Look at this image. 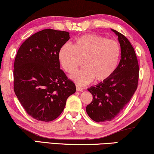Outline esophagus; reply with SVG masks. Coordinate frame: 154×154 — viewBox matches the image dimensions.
Here are the masks:
<instances>
[{"mask_svg":"<svg viewBox=\"0 0 154 154\" xmlns=\"http://www.w3.org/2000/svg\"><path fill=\"white\" fill-rule=\"evenodd\" d=\"M76 90H77V91H79V92H81V91H83V88L80 87L79 85H76Z\"/></svg>","mask_w":154,"mask_h":154,"instance_id":"1","label":"esophagus"}]
</instances>
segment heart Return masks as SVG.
Wrapping results in <instances>:
<instances>
[{
  "label": "heart",
  "mask_w": 154,
  "mask_h": 154,
  "mask_svg": "<svg viewBox=\"0 0 154 154\" xmlns=\"http://www.w3.org/2000/svg\"><path fill=\"white\" fill-rule=\"evenodd\" d=\"M59 60L67 73H72L83 60V68L71 75L79 85H86L95 79L106 81L116 69L121 57V46L116 41L96 34L79 38L75 43H65L59 51Z\"/></svg>",
  "instance_id": "heart-1"
}]
</instances>
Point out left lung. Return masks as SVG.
Instances as JSON below:
<instances>
[{"mask_svg": "<svg viewBox=\"0 0 154 154\" xmlns=\"http://www.w3.org/2000/svg\"><path fill=\"white\" fill-rule=\"evenodd\" d=\"M118 36L121 58L108 79L88 89L92 101L86 106L90 119L97 123L110 121L123 110L137 88L139 65L134 48L125 36L111 29Z\"/></svg>", "mask_w": 154, "mask_h": 154, "instance_id": "obj_1", "label": "left lung"}]
</instances>
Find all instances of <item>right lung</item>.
Returning a JSON list of instances; mask_svg holds the SVG:
<instances>
[{
    "label": "right lung",
    "instance_id": "right-lung-1",
    "mask_svg": "<svg viewBox=\"0 0 154 154\" xmlns=\"http://www.w3.org/2000/svg\"><path fill=\"white\" fill-rule=\"evenodd\" d=\"M66 31L44 29L19 48L14 64V91L29 116L52 121L64 110L75 85L60 69L59 51L69 41Z\"/></svg>",
    "mask_w": 154,
    "mask_h": 154
}]
</instances>
